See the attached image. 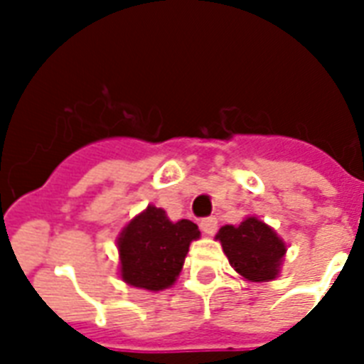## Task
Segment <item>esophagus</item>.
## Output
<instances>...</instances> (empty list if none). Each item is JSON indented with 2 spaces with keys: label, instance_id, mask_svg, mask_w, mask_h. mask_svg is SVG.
<instances>
[{
  "label": "esophagus",
  "instance_id": "34e87169",
  "mask_svg": "<svg viewBox=\"0 0 364 364\" xmlns=\"http://www.w3.org/2000/svg\"><path fill=\"white\" fill-rule=\"evenodd\" d=\"M200 228L205 236H213L217 232V219L215 217H208V219H202L200 221Z\"/></svg>",
  "mask_w": 364,
  "mask_h": 364
}]
</instances>
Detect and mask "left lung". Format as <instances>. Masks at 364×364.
Masks as SVG:
<instances>
[{"mask_svg":"<svg viewBox=\"0 0 364 364\" xmlns=\"http://www.w3.org/2000/svg\"><path fill=\"white\" fill-rule=\"evenodd\" d=\"M228 262L245 282H274L282 272L287 245L259 217H245L240 225H225L215 234Z\"/></svg>","mask_w":364,"mask_h":364,"instance_id":"obj_1","label":"left lung"}]
</instances>
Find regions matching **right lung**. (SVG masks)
Here are the masks:
<instances>
[{"instance_id":"1","label":"right lung","mask_w":364,"mask_h":364,"mask_svg":"<svg viewBox=\"0 0 364 364\" xmlns=\"http://www.w3.org/2000/svg\"><path fill=\"white\" fill-rule=\"evenodd\" d=\"M198 238L200 230L193 221L173 223L162 208L149 204L126 223L117 238L119 276L136 289L164 291L177 282L188 247Z\"/></svg>"}]
</instances>
